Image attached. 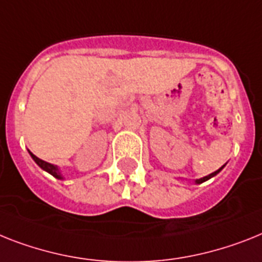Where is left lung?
Instances as JSON below:
<instances>
[{
	"label": "left lung",
	"instance_id": "obj_1",
	"mask_svg": "<svg viewBox=\"0 0 262 262\" xmlns=\"http://www.w3.org/2000/svg\"><path fill=\"white\" fill-rule=\"evenodd\" d=\"M224 167H225V165H224V166H222V167H221V168H218L217 171H214V172H211V174L206 175V177H204V178L195 179V181H194V182H195V183H196V185H200V183H204V182H206L207 179H210V178H213V177H215V175H217V174H218V172L221 171V170H222V168H224Z\"/></svg>",
	"mask_w": 262,
	"mask_h": 262
}]
</instances>
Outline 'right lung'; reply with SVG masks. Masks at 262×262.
Instances as JSON below:
<instances>
[{
    "mask_svg": "<svg viewBox=\"0 0 262 262\" xmlns=\"http://www.w3.org/2000/svg\"><path fill=\"white\" fill-rule=\"evenodd\" d=\"M29 154H30V157H32V159H33V161L36 162V163H37V165L40 166V167L42 168L44 171L49 172V174L53 175V177H55V178H57V179H64V177H62V174L60 172V170H58L57 166L52 165V163H48V162L42 161V159L37 158L34 154H32L30 151H29Z\"/></svg>",
    "mask_w": 262,
    "mask_h": 262,
    "instance_id": "obj_1",
    "label": "right lung"
}]
</instances>
